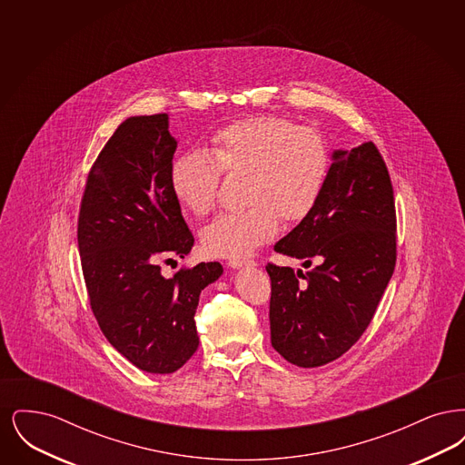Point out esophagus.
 I'll return each mask as SVG.
<instances>
[{
  "label": "esophagus",
  "mask_w": 465,
  "mask_h": 465,
  "mask_svg": "<svg viewBox=\"0 0 465 465\" xmlns=\"http://www.w3.org/2000/svg\"><path fill=\"white\" fill-rule=\"evenodd\" d=\"M256 262L254 260H247V258H233L228 262L230 268H241V266H254Z\"/></svg>",
  "instance_id": "34e87169"
}]
</instances>
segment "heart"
<instances>
[{"mask_svg": "<svg viewBox=\"0 0 465 465\" xmlns=\"http://www.w3.org/2000/svg\"><path fill=\"white\" fill-rule=\"evenodd\" d=\"M331 167L322 134L289 118L263 114L220 129L209 153L177 155L169 171L171 190L183 209L207 216L218 200L222 174L245 173L239 211L223 213L202 232L205 251L241 258L272 239L281 218L300 222L321 199Z\"/></svg>", "mask_w": 465, "mask_h": 465, "instance_id": "heart-1", "label": "heart"}]
</instances>
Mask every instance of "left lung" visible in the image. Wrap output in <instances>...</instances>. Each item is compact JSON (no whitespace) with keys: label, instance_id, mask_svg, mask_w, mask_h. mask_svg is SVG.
Instances as JSON below:
<instances>
[{"label":"left lung","instance_id":"obj_1","mask_svg":"<svg viewBox=\"0 0 465 465\" xmlns=\"http://www.w3.org/2000/svg\"><path fill=\"white\" fill-rule=\"evenodd\" d=\"M273 249L315 266L266 265L272 347L300 368L328 364L366 331L396 266L394 190L371 141L332 153L321 199Z\"/></svg>","mask_w":465,"mask_h":465}]
</instances>
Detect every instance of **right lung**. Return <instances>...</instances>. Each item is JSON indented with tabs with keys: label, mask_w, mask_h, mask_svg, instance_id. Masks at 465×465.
I'll use <instances>...</instances> for the list:
<instances>
[{
	"label": "right lung",
	"mask_w": 465,
	"mask_h": 465,
	"mask_svg": "<svg viewBox=\"0 0 465 465\" xmlns=\"http://www.w3.org/2000/svg\"><path fill=\"white\" fill-rule=\"evenodd\" d=\"M176 148L165 113L127 118L95 158L78 216L94 317L120 354L155 375L174 373L199 349L200 292L223 273L218 262L171 279L160 272L195 242L171 190Z\"/></svg>",
	"instance_id": "right-lung-1"
}]
</instances>
